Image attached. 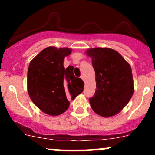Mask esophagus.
Here are the masks:
<instances>
[{
    "instance_id": "obj_1",
    "label": "esophagus",
    "mask_w": 155,
    "mask_h": 155,
    "mask_svg": "<svg viewBox=\"0 0 155 155\" xmlns=\"http://www.w3.org/2000/svg\"><path fill=\"white\" fill-rule=\"evenodd\" d=\"M81 78L83 79V80H84V77H83V76H81Z\"/></svg>"
}]
</instances>
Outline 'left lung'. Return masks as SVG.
Segmentation results:
<instances>
[{
	"label": "left lung",
	"mask_w": 155,
	"mask_h": 155,
	"mask_svg": "<svg viewBox=\"0 0 155 155\" xmlns=\"http://www.w3.org/2000/svg\"><path fill=\"white\" fill-rule=\"evenodd\" d=\"M86 54L91 58L95 71L96 89L89 99L91 109L102 117L118 114L134 94L130 65L110 48H91Z\"/></svg>",
	"instance_id": "1"
}]
</instances>
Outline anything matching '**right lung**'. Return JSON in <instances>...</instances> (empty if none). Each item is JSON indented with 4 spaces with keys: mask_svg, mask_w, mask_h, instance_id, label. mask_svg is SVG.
Returning a JSON list of instances; mask_svg holds the SVG:
<instances>
[{
    "mask_svg": "<svg viewBox=\"0 0 155 155\" xmlns=\"http://www.w3.org/2000/svg\"><path fill=\"white\" fill-rule=\"evenodd\" d=\"M70 48L49 46L30 62L27 75L28 93L33 103L50 116H59L68 109V98L74 99L84 89V82L74 75V67L65 69L64 60Z\"/></svg>",
    "mask_w": 155,
    "mask_h": 155,
    "instance_id": "obj_1",
    "label": "right lung"
}]
</instances>
